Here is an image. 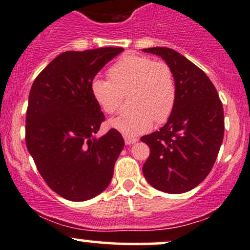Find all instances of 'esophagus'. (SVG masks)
I'll return each instance as SVG.
<instances>
[{
  "instance_id": "1",
  "label": "esophagus",
  "mask_w": 250,
  "mask_h": 250,
  "mask_svg": "<svg viewBox=\"0 0 250 250\" xmlns=\"http://www.w3.org/2000/svg\"><path fill=\"white\" fill-rule=\"evenodd\" d=\"M124 140H125L126 145H131V144L136 143L138 139L136 137H126V136H124Z\"/></svg>"
}]
</instances>
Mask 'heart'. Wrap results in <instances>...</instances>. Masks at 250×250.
Masks as SVG:
<instances>
[{"mask_svg": "<svg viewBox=\"0 0 250 250\" xmlns=\"http://www.w3.org/2000/svg\"><path fill=\"white\" fill-rule=\"evenodd\" d=\"M108 79L96 78L91 92L106 114H114L127 93L130 111L110 120V126L123 136L137 137L171 117L177 103V83L171 66L148 56L126 54L107 70Z\"/></svg>", "mask_w": 250, "mask_h": 250, "instance_id": "1", "label": "heart"}]
</instances>
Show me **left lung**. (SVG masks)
<instances>
[{
    "label": "left lung",
    "instance_id": "left-lung-1",
    "mask_svg": "<svg viewBox=\"0 0 250 250\" xmlns=\"http://www.w3.org/2000/svg\"><path fill=\"white\" fill-rule=\"evenodd\" d=\"M171 66L177 83V103L159 131L140 138L149 155L144 177L165 193H185L212 171L224 140L225 117L218 91L200 67L169 48L144 49Z\"/></svg>",
    "mask_w": 250,
    "mask_h": 250
}]
</instances>
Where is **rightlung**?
<instances>
[{"label":"right lung","instance_id":"add662e5","mask_svg":"<svg viewBox=\"0 0 250 250\" xmlns=\"http://www.w3.org/2000/svg\"><path fill=\"white\" fill-rule=\"evenodd\" d=\"M123 48L65 51L41 71L29 93L25 144L38 172L58 195L71 201L95 198L110 184L124 139L105 120L91 83Z\"/></svg>","mask_w":250,"mask_h":250}]
</instances>
